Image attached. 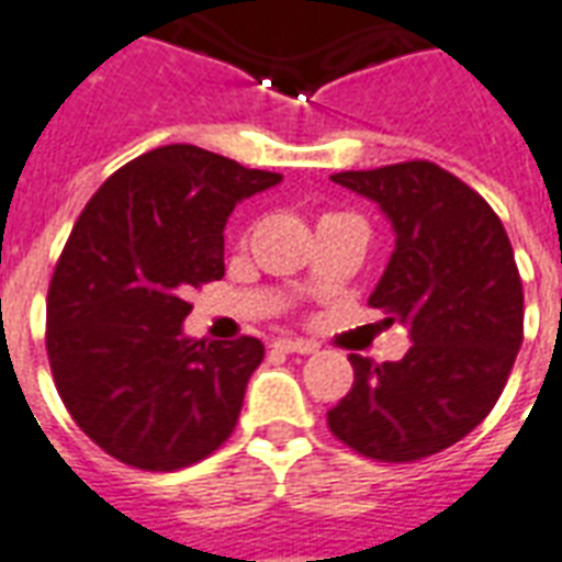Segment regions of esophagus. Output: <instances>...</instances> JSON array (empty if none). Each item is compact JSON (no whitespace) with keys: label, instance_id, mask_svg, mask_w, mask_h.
<instances>
[{"label":"esophagus","instance_id":"1","mask_svg":"<svg viewBox=\"0 0 562 562\" xmlns=\"http://www.w3.org/2000/svg\"><path fill=\"white\" fill-rule=\"evenodd\" d=\"M277 349L294 355H313L316 352V342L310 340H277Z\"/></svg>","mask_w":562,"mask_h":562}]
</instances>
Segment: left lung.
<instances>
[{"label":"left lung","mask_w":562,"mask_h":562,"mask_svg":"<svg viewBox=\"0 0 562 562\" xmlns=\"http://www.w3.org/2000/svg\"><path fill=\"white\" fill-rule=\"evenodd\" d=\"M334 183L385 210L397 244L370 306L409 325L401 361L349 355L355 382L328 409L361 458L413 463L460 442L494 409L524 340V285L494 207L427 159L340 171Z\"/></svg>","instance_id":"obj_1"}]
</instances>
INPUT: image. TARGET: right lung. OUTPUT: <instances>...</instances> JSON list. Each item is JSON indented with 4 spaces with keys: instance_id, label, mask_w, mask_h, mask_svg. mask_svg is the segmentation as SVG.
Segmentation results:
<instances>
[{
    "instance_id": "add662e5",
    "label": "right lung",
    "mask_w": 562,
    "mask_h": 562,
    "mask_svg": "<svg viewBox=\"0 0 562 562\" xmlns=\"http://www.w3.org/2000/svg\"><path fill=\"white\" fill-rule=\"evenodd\" d=\"M282 173L168 144L114 171L80 210L47 289V361L83 434L120 463L173 472L234 434L256 337H183L186 294L225 277L222 228Z\"/></svg>"
}]
</instances>
